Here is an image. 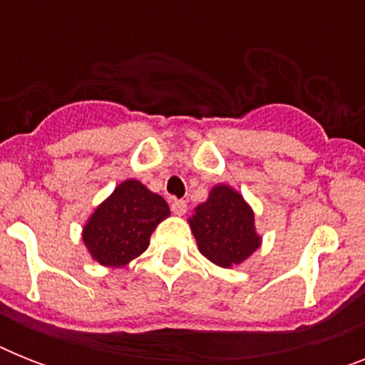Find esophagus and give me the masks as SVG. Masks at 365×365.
I'll use <instances>...</instances> for the list:
<instances>
[{
  "label": "esophagus",
  "instance_id": "1",
  "mask_svg": "<svg viewBox=\"0 0 365 365\" xmlns=\"http://www.w3.org/2000/svg\"><path fill=\"white\" fill-rule=\"evenodd\" d=\"M172 212L176 214V216H183L185 214V210H187V202L182 199H174L172 200Z\"/></svg>",
  "mask_w": 365,
  "mask_h": 365
}]
</instances>
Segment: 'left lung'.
I'll return each instance as SVG.
<instances>
[{
  "mask_svg": "<svg viewBox=\"0 0 365 365\" xmlns=\"http://www.w3.org/2000/svg\"><path fill=\"white\" fill-rule=\"evenodd\" d=\"M187 222L200 254L223 269L240 265L261 246L252 206L227 183L214 185Z\"/></svg>",
  "mask_w": 365,
  "mask_h": 365,
  "instance_id": "left-lung-1",
  "label": "left lung"
}]
</instances>
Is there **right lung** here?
Listing matches in <instances>:
<instances>
[{
	"label": "right lung",
	"mask_w": 365,
	"mask_h": 365,
	"mask_svg": "<svg viewBox=\"0 0 365 365\" xmlns=\"http://www.w3.org/2000/svg\"><path fill=\"white\" fill-rule=\"evenodd\" d=\"M170 216L160 195L138 180H125L102 200L83 225V244L104 267H125L149 246L157 225Z\"/></svg>",
	"instance_id": "obj_1"
}]
</instances>
